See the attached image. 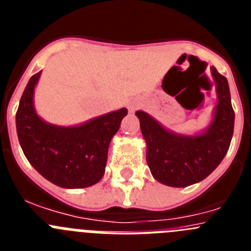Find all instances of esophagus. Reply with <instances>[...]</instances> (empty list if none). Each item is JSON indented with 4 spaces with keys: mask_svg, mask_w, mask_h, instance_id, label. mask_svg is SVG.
<instances>
[{
    "mask_svg": "<svg viewBox=\"0 0 251 251\" xmlns=\"http://www.w3.org/2000/svg\"><path fill=\"white\" fill-rule=\"evenodd\" d=\"M137 108V104H129V110L130 112H133V110H136Z\"/></svg>",
    "mask_w": 251,
    "mask_h": 251,
    "instance_id": "esophagus-1",
    "label": "esophagus"
}]
</instances>
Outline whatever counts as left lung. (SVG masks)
I'll use <instances>...</instances> for the list:
<instances>
[{
    "instance_id": "8db88e82",
    "label": "left lung",
    "mask_w": 251,
    "mask_h": 251,
    "mask_svg": "<svg viewBox=\"0 0 251 251\" xmlns=\"http://www.w3.org/2000/svg\"><path fill=\"white\" fill-rule=\"evenodd\" d=\"M217 104L211 123L200 134L183 136L171 132L147 113L138 110L142 134L147 143V163L158 182L186 187L205 179L220 165L234 133L235 113L227 79L211 66Z\"/></svg>"
}]
</instances>
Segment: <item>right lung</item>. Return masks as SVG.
I'll return each mask as SVG.
<instances>
[{
  "mask_svg": "<svg viewBox=\"0 0 251 251\" xmlns=\"http://www.w3.org/2000/svg\"><path fill=\"white\" fill-rule=\"evenodd\" d=\"M41 72L31 76L16 113V129L24 154L48 181L64 188H83L100 181L108 148L128 110L122 108L75 127L44 122L34 108Z\"/></svg>",
  "mask_w": 251,
  "mask_h": 251,
  "instance_id": "add662e5",
  "label": "right lung"
}]
</instances>
